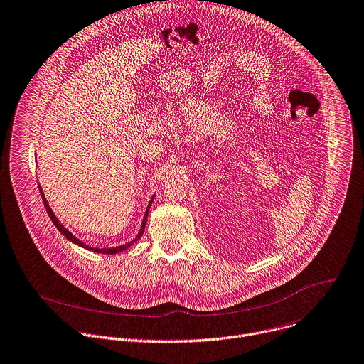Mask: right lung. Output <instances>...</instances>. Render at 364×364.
I'll use <instances>...</instances> for the list:
<instances>
[{
  "instance_id": "right-lung-1",
  "label": "right lung",
  "mask_w": 364,
  "mask_h": 364,
  "mask_svg": "<svg viewBox=\"0 0 364 364\" xmlns=\"http://www.w3.org/2000/svg\"><path fill=\"white\" fill-rule=\"evenodd\" d=\"M40 193H41V197H43V201H44V207H46V210H47V213H48V215H50V218H51V221L54 223V225L58 228V231L67 238V240H70L71 243H74V245H77V246H80V247H82V249H87V250H90V252H94V253H101V255H115V253H119V252H124L126 249H129L132 245H134L137 240H140L141 238V235H143V232H144V228H146V223H147V215H149V210H150V207H151V203H153V200H154V196L151 197V200H150V203H149V205H147V210H146V214H144V217H143V223H141V227H140V231H139V234L136 235V238L134 240H132L130 243H126V245H123V246H117V247H109V249H95V247H90V246H87L85 243H82V241H80L71 231H68L60 221H58V218L55 217V214H54V211L51 210V207L48 205V203H47V198H46V196H44V193H43V190H41V187H40Z\"/></svg>"
}]
</instances>
